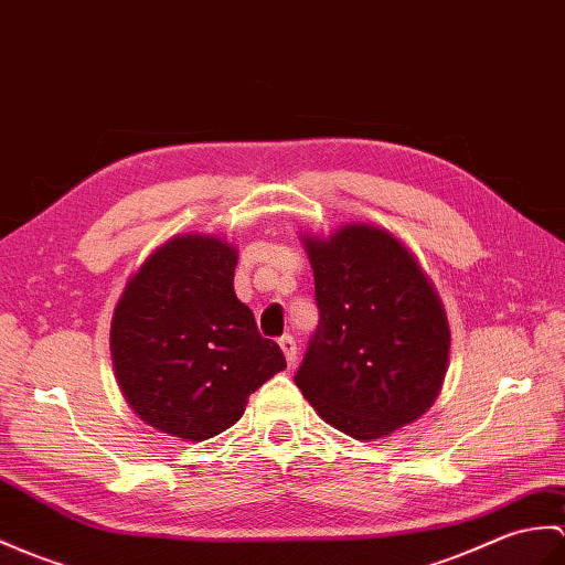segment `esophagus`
I'll return each mask as SVG.
<instances>
[{"label": "esophagus", "instance_id": "obj_1", "mask_svg": "<svg viewBox=\"0 0 565 565\" xmlns=\"http://www.w3.org/2000/svg\"><path fill=\"white\" fill-rule=\"evenodd\" d=\"M279 349L284 351L286 363L294 365V363H296V339H294L291 334H284V337L279 339Z\"/></svg>", "mask_w": 565, "mask_h": 565}]
</instances>
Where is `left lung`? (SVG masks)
Listing matches in <instances>:
<instances>
[{
  "label": "left lung",
  "instance_id": "1",
  "mask_svg": "<svg viewBox=\"0 0 565 565\" xmlns=\"http://www.w3.org/2000/svg\"><path fill=\"white\" fill-rule=\"evenodd\" d=\"M320 322L296 385L322 422L377 440L422 418L440 395L450 356L443 300L395 233L347 223L303 233Z\"/></svg>",
  "mask_w": 565,
  "mask_h": 565
}]
</instances>
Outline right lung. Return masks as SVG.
Returning a JSON list of instances; mask_svg holds the SVG:
<instances>
[{"instance_id":"obj_1","label":"right lung","mask_w":565,"mask_h":565,"mask_svg":"<svg viewBox=\"0 0 565 565\" xmlns=\"http://www.w3.org/2000/svg\"><path fill=\"white\" fill-rule=\"evenodd\" d=\"M238 250L214 233L173 235L141 262L117 300L110 356L143 424L202 443L231 428L247 397L286 369L233 291Z\"/></svg>"}]
</instances>
